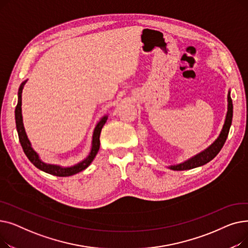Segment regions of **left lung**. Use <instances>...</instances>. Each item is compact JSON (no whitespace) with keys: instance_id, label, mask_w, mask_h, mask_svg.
I'll return each instance as SVG.
<instances>
[{"instance_id":"obj_1","label":"left lung","mask_w":248,"mask_h":248,"mask_svg":"<svg viewBox=\"0 0 248 248\" xmlns=\"http://www.w3.org/2000/svg\"><path fill=\"white\" fill-rule=\"evenodd\" d=\"M227 112L225 116V121L222 126V129L217 137V139L212 142L210 146H208L205 150L201 151L200 153L196 154L193 157L189 158L188 160L176 164V165H171L169 166V169L174 171H184V170H191V169L197 168L200 166H203L207 163H209L211 160H213L217 154L220 152V150L222 149L223 145L225 144V140L227 139L229 129L231 126L232 123V116H233V104H232V99L230 97V90L228 91V95H227Z\"/></svg>"}]
</instances>
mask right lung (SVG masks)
I'll use <instances>...</instances> for the list:
<instances>
[{
  "instance_id": "add662e5",
  "label": "right lung",
  "mask_w": 248,
  "mask_h": 248,
  "mask_svg": "<svg viewBox=\"0 0 248 248\" xmlns=\"http://www.w3.org/2000/svg\"><path fill=\"white\" fill-rule=\"evenodd\" d=\"M27 82V80H25L21 83L18 91V103L15 109V120H16V127H17V132L20 140V144L23 148V151L25 155H27V158L29 161L36 167L39 170H41L45 173H48L50 175H54L57 177H68L75 175L77 173H79L91 164V162L93 161L95 158V155L99 150L100 146V141H99V137H100V132L103 125L106 124L108 115L106 114L102 117H100V120L97 122L95 124V127L93 129V140H91V148L90 152L88 154L87 157L80 161L79 163H77L75 165L69 166V167H63L61 165H55V164H47L43 162L40 157H39L38 153L33 149L31 141L28 139L27 134H26L24 124H23V115H22V91L24 85Z\"/></svg>"
}]
</instances>
